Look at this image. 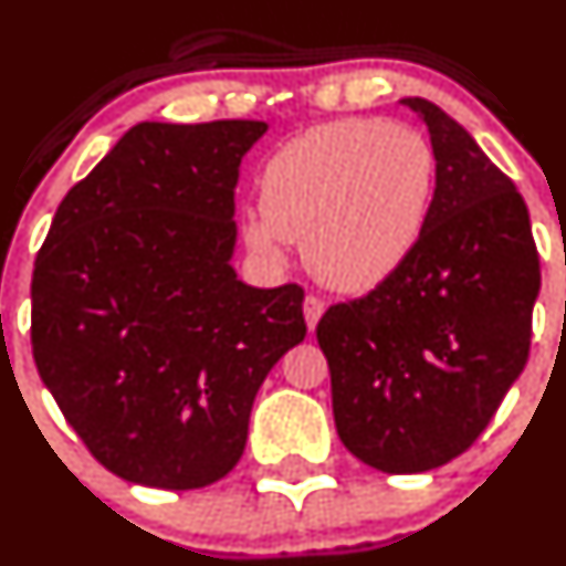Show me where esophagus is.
<instances>
[{
	"mask_svg": "<svg viewBox=\"0 0 566 566\" xmlns=\"http://www.w3.org/2000/svg\"><path fill=\"white\" fill-rule=\"evenodd\" d=\"M324 310H326V302L321 300V296H313V294L305 296V305H302V313H305V321H307L310 329H315V324H318V321H321Z\"/></svg>",
	"mask_w": 566,
	"mask_h": 566,
	"instance_id": "34e87169",
	"label": "esophagus"
}]
</instances>
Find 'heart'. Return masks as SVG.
Wrapping results in <instances>:
<instances>
[{"label":"heart","mask_w":566,"mask_h":566,"mask_svg":"<svg viewBox=\"0 0 566 566\" xmlns=\"http://www.w3.org/2000/svg\"><path fill=\"white\" fill-rule=\"evenodd\" d=\"M437 161L416 129L375 118L313 126L261 169V216L242 221L259 259L281 264L285 245H305L321 283L369 291L416 251L434 202Z\"/></svg>","instance_id":"obj_1"}]
</instances>
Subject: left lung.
<instances>
[{
  "label": "left lung",
  "mask_w": 566,
  "mask_h": 566,
  "mask_svg": "<svg viewBox=\"0 0 566 566\" xmlns=\"http://www.w3.org/2000/svg\"><path fill=\"white\" fill-rule=\"evenodd\" d=\"M434 202L416 251L318 321L343 446L388 475L448 464L524 373L539 256L524 197L464 126L421 96Z\"/></svg>",
  "instance_id": "1"
}]
</instances>
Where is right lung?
Wrapping results in <instances>:
<instances>
[{"label":"right lung","mask_w":566,"mask_h":566,"mask_svg":"<svg viewBox=\"0 0 566 566\" xmlns=\"http://www.w3.org/2000/svg\"><path fill=\"white\" fill-rule=\"evenodd\" d=\"M264 120L132 126L66 191L32 277V354L113 475L205 489L245 451L259 386L307 334L296 283L237 281L234 186Z\"/></svg>","instance_id":"obj_1"}]
</instances>
